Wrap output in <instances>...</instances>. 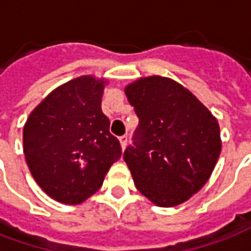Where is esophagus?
Masks as SVG:
<instances>
[{
  "instance_id": "esophagus-1",
  "label": "esophagus",
  "mask_w": 251,
  "mask_h": 251,
  "mask_svg": "<svg viewBox=\"0 0 251 251\" xmlns=\"http://www.w3.org/2000/svg\"><path fill=\"white\" fill-rule=\"evenodd\" d=\"M120 142H121V147H122V149H125L126 144H127V136H121Z\"/></svg>"
}]
</instances>
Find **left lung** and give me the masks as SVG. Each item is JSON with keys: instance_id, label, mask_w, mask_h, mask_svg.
Here are the masks:
<instances>
[{"instance_id": "obj_1", "label": "left lung", "mask_w": 251, "mask_h": 251, "mask_svg": "<svg viewBox=\"0 0 251 251\" xmlns=\"http://www.w3.org/2000/svg\"><path fill=\"white\" fill-rule=\"evenodd\" d=\"M125 93L140 120L124 152L137 189L160 207L188 200L210 179L221 154L218 121L168 77H142Z\"/></svg>"}]
</instances>
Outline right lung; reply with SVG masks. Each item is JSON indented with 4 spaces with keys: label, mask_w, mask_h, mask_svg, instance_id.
<instances>
[{
    "label": "right lung",
    "mask_w": 251,
    "mask_h": 251,
    "mask_svg": "<svg viewBox=\"0 0 251 251\" xmlns=\"http://www.w3.org/2000/svg\"><path fill=\"white\" fill-rule=\"evenodd\" d=\"M103 80L80 76L53 90L26 120L24 154L41 189L64 204H79L102 187L122 154L102 113Z\"/></svg>",
    "instance_id": "1"
}]
</instances>
